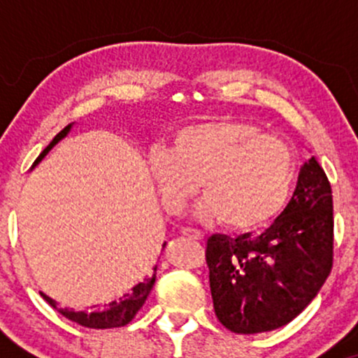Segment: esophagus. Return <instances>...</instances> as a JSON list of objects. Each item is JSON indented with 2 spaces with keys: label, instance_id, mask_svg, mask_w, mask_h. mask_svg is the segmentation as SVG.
Returning a JSON list of instances; mask_svg holds the SVG:
<instances>
[{
  "label": "esophagus",
  "instance_id": "1",
  "mask_svg": "<svg viewBox=\"0 0 358 358\" xmlns=\"http://www.w3.org/2000/svg\"><path fill=\"white\" fill-rule=\"evenodd\" d=\"M182 234L185 237H188V239H195V241L202 239V232L196 231V229H192V227H183Z\"/></svg>",
  "mask_w": 358,
  "mask_h": 358
}]
</instances>
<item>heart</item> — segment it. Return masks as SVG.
Listing matches in <instances>:
<instances>
[{
	"label": "heart",
	"mask_w": 358,
	"mask_h": 358,
	"mask_svg": "<svg viewBox=\"0 0 358 358\" xmlns=\"http://www.w3.org/2000/svg\"><path fill=\"white\" fill-rule=\"evenodd\" d=\"M296 156L282 139L239 119H207L175 131L170 148L148 155V173L165 210H182L195 192L200 217L236 227L257 225L281 210L296 180Z\"/></svg>",
	"instance_id": "heart-1"
}]
</instances>
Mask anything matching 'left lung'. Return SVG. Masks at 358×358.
Segmentation results:
<instances>
[{
	"mask_svg": "<svg viewBox=\"0 0 358 358\" xmlns=\"http://www.w3.org/2000/svg\"><path fill=\"white\" fill-rule=\"evenodd\" d=\"M205 261L217 318L234 334L285 327L310 305L334 264V199L315 156L286 208L261 234H212Z\"/></svg>",
	"mask_w": 358,
	"mask_h": 358,
	"instance_id": "1",
	"label": "left lung"
}]
</instances>
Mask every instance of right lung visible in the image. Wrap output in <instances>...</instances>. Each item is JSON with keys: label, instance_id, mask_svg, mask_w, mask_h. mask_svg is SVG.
Returning <instances> with one entry per match:
<instances>
[{"label": "right lung", "instance_id": "1", "mask_svg": "<svg viewBox=\"0 0 358 358\" xmlns=\"http://www.w3.org/2000/svg\"><path fill=\"white\" fill-rule=\"evenodd\" d=\"M72 129V124H69L65 129H62L59 134H57L55 138L52 139V143L48 145L45 150L40 153L38 158L35 159V163L31 165V170L38 165L40 162L45 158V156L48 155V151L52 150L53 146L57 145V143L62 141L65 136H67L69 133H71ZM166 242L163 244V249H165ZM155 273H156V266H155ZM153 273V276L151 278H146L145 281L139 282L133 287V289L127 291L126 294H122L119 299H114V301H110L109 305H104L102 310H94V311H73V310H69V308H59L57 306V301L55 299L48 298L47 294L40 293L43 296L45 301L50 305L53 310H57L59 313H62L65 316V318H69L71 322H76L82 324V327H87V328H96V330H104V328H119V327H124L131 322V320L136 316V313L139 310H141V306L145 305L148 294H150L151 287L155 285V279H156V274Z\"/></svg>", "mask_w": 358, "mask_h": 358}]
</instances>
